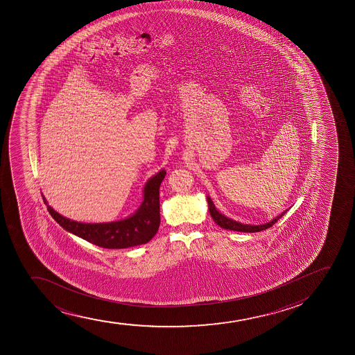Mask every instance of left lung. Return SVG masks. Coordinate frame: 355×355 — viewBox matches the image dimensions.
<instances>
[{
    "mask_svg": "<svg viewBox=\"0 0 355 355\" xmlns=\"http://www.w3.org/2000/svg\"><path fill=\"white\" fill-rule=\"evenodd\" d=\"M207 202L208 209H209V213H211V216H212L214 223H216V225H219L220 227L225 228V230H231V231H236V232H259V231L266 230V228L271 227L275 223H277V221L279 220V218H282V216H284L286 211H288V209H286L284 212H282L279 216H276L275 219L269 221V223H266V224H241V223L232 220V219H230L227 216H225L224 214H221V213L218 212V211H216V206L213 204L212 200H211V198H208V196Z\"/></svg>",
    "mask_w": 355,
    "mask_h": 355,
    "instance_id": "obj_1",
    "label": "left lung"
}]
</instances>
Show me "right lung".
<instances>
[{
  "instance_id": "right-lung-1",
  "label": "right lung",
  "mask_w": 355,
  "mask_h": 355,
  "mask_svg": "<svg viewBox=\"0 0 355 355\" xmlns=\"http://www.w3.org/2000/svg\"><path fill=\"white\" fill-rule=\"evenodd\" d=\"M166 176V171H159L148 180L144 186L143 202L135 214L124 220L102 224H86L71 220L60 216L47 205L49 214L66 231L104 249H127L131 246L147 244L155 236L159 226V184Z\"/></svg>"
}]
</instances>
